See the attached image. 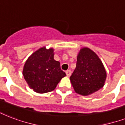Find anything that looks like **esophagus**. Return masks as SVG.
I'll return each instance as SVG.
<instances>
[{
	"label": "esophagus",
	"instance_id": "34e87169",
	"mask_svg": "<svg viewBox=\"0 0 125 125\" xmlns=\"http://www.w3.org/2000/svg\"><path fill=\"white\" fill-rule=\"evenodd\" d=\"M65 73H66L67 76H70L71 74V70L66 71H65Z\"/></svg>",
	"mask_w": 125,
	"mask_h": 125
}]
</instances>
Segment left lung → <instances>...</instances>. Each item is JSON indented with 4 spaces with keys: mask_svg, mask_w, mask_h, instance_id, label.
Wrapping results in <instances>:
<instances>
[{
    "mask_svg": "<svg viewBox=\"0 0 125 125\" xmlns=\"http://www.w3.org/2000/svg\"><path fill=\"white\" fill-rule=\"evenodd\" d=\"M106 73L97 55L88 48H83L77 56L76 68L70 80L74 91L89 95L104 86Z\"/></svg>",
    "mask_w": 125,
    "mask_h": 125,
    "instance_id": "left-lung-1",
    "label": "left lung"
}]
</instances>
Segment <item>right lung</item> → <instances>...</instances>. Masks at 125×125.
Listing matches in <instances>:
<instances>
[{
	"label": "right lung",
	"mask_w": 125,
	"mask_h": 125,
	"mask_svg": "<svg viewBox=\"0 0 125 125\" xmlns=\"http://www.w3.org/2000/svg\"><path fill=\"white\" fill-rule=\"evenodd\" d=\"M54 50L41 48L26 60L22 74L29 87L39 93L53 91L66 74L54 60Z\"/></svg>",
	"instance_id": "right-lung-1"
}]
</instances>
